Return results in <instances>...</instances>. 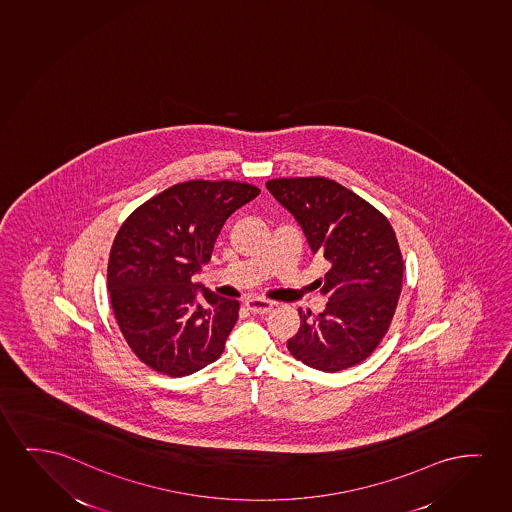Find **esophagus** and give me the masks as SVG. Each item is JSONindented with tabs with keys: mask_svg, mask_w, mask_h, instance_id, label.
Here are the masks:
<instances>
[{
	"mask_svg": "<svg viewBox=\"0 0 512 512\" xmlns=\"http://www.w3.org/2000/svg\"><path fill=\"white\" fill-rule=\"evenodd\" d=\"M246 308L250 309L252 313H269L274 308L276 302L266 301V299H260V297H252V299H246Z\"/></svg>",
	"mask_w": 512,
	"mask_h": 512,
	"instance_id": "1",
	"label": "esophagus"
}]
</instances>
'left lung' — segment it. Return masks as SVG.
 <instances>
[{"instance_id":"1","label":"left lung","mask_w":512,"mask_h":512,"mask_svg":"<svg viewBox=\"0 0 512 512\" xmlns=\"http://www.w3.org/2000/svg\"><path fill=\"white\" fill-rule=\"evenodd\" d=\"M266 187L299 222L313 253L330 262L318 280L327 308L313 318L299 311L301 329L288 351L323 372L360 364L385 337L399 304L404 262L392 225L329 178H278Z\"/></svg>"}]
</instances>
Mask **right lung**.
I'll list each match as a JSON object with an SVG mask.
<instances>
[{
	"instance_id": "add662e5",
	"label": "right lung",
	"mask_w": 512,
	"mask_h": 512,
	"mask_svg": "<svg viewBox=\"0 0 512 512\" xmlns=\"http://www.w3.org/2000/svg\"><path fill=\"white\" fill-rule=\"evenodd\" d=\"M259 194L229 180L176 183L122 224L106 280L120 332L143 364L178 378L222 355L239 302L192 276L210 262L225 220Z\"/></svg>"
}]
</instances>
